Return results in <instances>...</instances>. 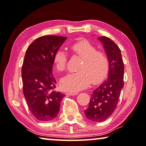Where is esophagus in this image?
<instances>
[{"label": "esophagus", "mask_w": 146, "mask_h": 146, "mask_svg": "<svg viewBox=\"0 0 146 146\" xmlns=\"http://www.w3.org/2000/svg\"><path fill=\"white\" fill-rule=\"evenodd\" d=\"M78 94V93H75V92H67L66 95H71V96H74Z\"/></svg>", "instance_id": "obj_1"}]
</instances>
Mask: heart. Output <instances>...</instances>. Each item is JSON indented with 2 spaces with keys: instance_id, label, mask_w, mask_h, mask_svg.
<instances>
[{
  "instance_id": "heart-1",
  "label": "heart",
  "mask_w": 146,
  "mask_h": 146,
  "mask_svg": "<svg viewBox=\"0 0 146 146\" xmlns=\"http://www.w3.org/2000/svg\"><path fill=\"white\" fill-rule=\"evenodd\" d=\"M72 53L82 59L76 72L70 73L60 80V86L64 90L78 91L92 84L101 82L109 70V58L106 52L86 40H80L70 46ZM68 55L65 51L59 50L54 56V64L59 72L66 70Z\"/></svg>"
}]
</instances>
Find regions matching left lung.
Segmentation results:
<instances>
[{"label":"left lung","instance_id":"8db88e82","mask_svg":"<svg viewBox=\"0 0 146 146\" xmlns=\"http://www.w3.org/2000/svg\"><path fill=\"white\" fill-rule=\"evenodd\" d=\"M99 40L104 44L109 58V76L93 91L89 106L84 111L86 117L94 122L104 121L110 117L117 107L124 86V63L119 48L106 36L100 37Z\"/></svg>","mask_w":146,"mask_h":146}]
</instances>
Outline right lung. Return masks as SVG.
I'll list each match as a JSON object with an SVG mask.
<instances>
[{"label": "right lung", "instance_id": "add662e5", "mask_svg": "<svg viewBox=\"0 0 146 146\" xmlns=\"http://www.w3.org/2000/svg\"><path fill=\"white\" fill-rule=\"evenodd\" d=\"M66 38L54 35L40 36L30 44L25 55L21 69L23 95L31 113L42 121L57 117L64 96L55 90L52 68L55 53Z\"/></svg>", "mask_w": 146, "mask_h": 146}]
</instances>
